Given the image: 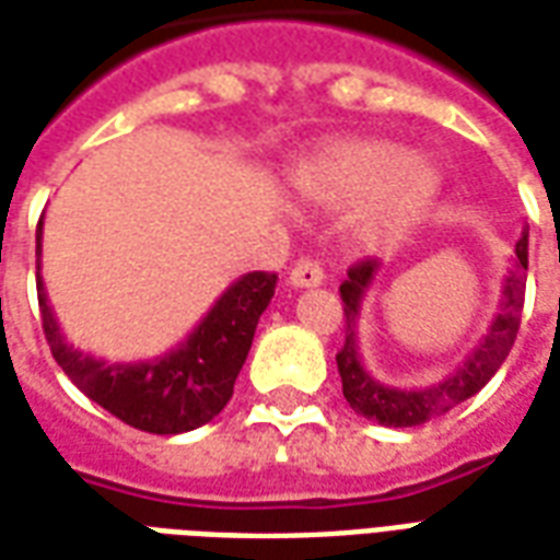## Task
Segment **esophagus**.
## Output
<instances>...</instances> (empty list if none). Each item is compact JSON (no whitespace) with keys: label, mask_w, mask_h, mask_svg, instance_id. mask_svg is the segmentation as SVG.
<instances>
[{"label":"esophagus","mask_w":560,"mask_h":560,"mask_svg":"<svg viewBox=\"0 0 560 560\" xmlns=\"http://www.w3.org/2000/svg\"><path fill=\"white\" fill-rule=\"evenodd\" d=\"M323 267L317 264V260H308V258H302L293 264L291 269V276H288V284L291 288H317V284H323Z\"/></svg>","instance_id":"obj_1"}]
</instances>
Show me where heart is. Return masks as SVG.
Returning <instances> with one entry per match:
<instances>
[{"label":"heart","mask_w":560,"mask_h":560,"mask_svg":"<svg viewBox=\"0 0 560 560\" xmlns=\"http://www.w3.org/2000/svg\"><path fill=\"white\" fill-rule=\"evenodd\" d=\"M293 186L305 201L329 210L371 195L359 217V231L364 240H385L428 213L439 175L428 160L400 156L388 142H338L296 165Z\"/></svg>","instance_id":"obj_1"}]
</instances>
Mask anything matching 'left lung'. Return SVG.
<instances>
[{
  "label": "left lung",
  "mask_w": 560,
  "mask_h": 560,
  "mask_svg": "<svg viewBox=\"0 0 560 560\" xmlns=\"http://www.w3.org/2000/svg\"><path fill=\"white\" fill-rule=\"evenodd\" d=\"M380 272V260H362L347 269V279L341 281L343 317H347V338H343L338 359V374H341L343 397L353 407V412L371 418L385 428H416L424 421L445 416L463 400H469L490 383L501 362L511 353L516 332H520V317H523L525 302V272H528V228H523V237L516 240L513 248L511 269L501 281L499 312L492 317L490 329L480 338L478 347H471L469 355L442 376L439 383L421 385V388H395V385L380 383L376 376L368 374V368L359 353V317H362V302L368 288L374 284Z\"/></svg>",
  "instance_id": "8db88e82"
}]
</instances>
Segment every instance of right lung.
<instances>
[{"mask_svg":"<svg viewBox=\"0 0 560 560\" xmlns=\"http://www.w3.org/2000/svg\"><path fill=\"white\" fill-rule=\"evenodd\" d=\"M44 217L37 222V305L52 359L82 395L144 433L196 430L225 409L248 347L276 293V272H246L217 300L184 341L142 362H106L65 338L40 276Z\"/></svg>","mask_w":560,"mask_h":560,"instance_id":"add662e5","label":"right lung"}]
</instances>
